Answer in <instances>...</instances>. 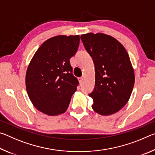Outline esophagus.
<instances>
[{
    "mask_svg": "<svg viewBox=\"0 0 155 155\" xmlns=\"http://www.w3.org/2000/svg\"><path fill=\"white\" fill-rule=\"evenodd\" d=\"M78 81H79V83H82L83 81V77H80V78H78Z\"/></svg>",
    "mask_w": 155,
    "mask_h": 155,
    "instance_id": "34e87169",
    "label": "esophagus"
}]
</instances>
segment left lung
Returning a JSON list of instances; mask_svg holds the SVG:
<instances>
[{
    "instance_id": "obj_1",
    "label": "left lung",
    "mask_w": 155,
    "mask_h": 155,
    "mask_svg": "<svg viewBox=\"0 0 155 155\" xmlns=\"http://www.w3.org/2000/svg\"><path fill=\"white\" fill-rule=\"evenodd\" d=\"M95 66V87L89 96L93 110L102 115L119 111L129 100L135 83L134 70L122 44L106 34L81 36Z\"/></svg>"
}]
</instances>
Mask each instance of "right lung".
<instances>
[{
    "mask_svg": "<svg viewBox=\"0 0 155 155\" xmlns=\"http://www.w3.org/2000/svg\"><path fill=\"white\" fill-rule=\"evenodd\" d=\"M80 37L57 35L35 52L27 68L26 88L34 107L48 115L65 113L78 85L70 59L75 54Z\"/></svg>",
    "mask_w": 155,
    "mask_h": 155,
    "instance_id": "1",
    "label": "right lung"
}]
</instances>
